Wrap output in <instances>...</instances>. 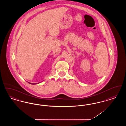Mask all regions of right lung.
<instances>
[{
    "instance_id": "add662e5",
    "label": "right lung",
    "mask_w": 126,
    "mask_h": 126,
    "mask_svg": "<svg viewBox=\"0 0 126 126\" xmlns=\"http://www.w3.org/2000/svg\"><path fill=\"white\" fill-rule=\"evenodd\" d=\"M28 83H29V82H28ZM29 83V84H34V83H33V84H32V83Z\"/></svg>"
}]
</instances>
